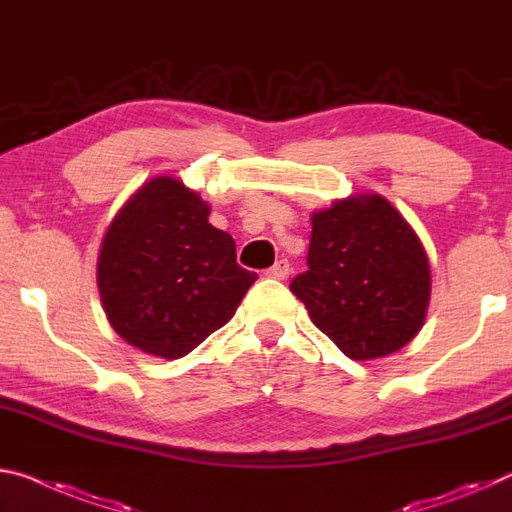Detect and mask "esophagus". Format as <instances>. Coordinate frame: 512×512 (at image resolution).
Listing matches in <instances>:
<instances>
[{
  "label": "esophagus",
  "instance_id": "1",
  "mask_svg": "<svg viewBox=\"0 0 512 512\" xmlns=\"http://www.w3.org/2000/svg\"><path fill=\"white\" fill-rule=\"evenodd\" d=\"M289 271H291V266H289L287 259H278V262H275L271 269L266 271V275H269V278H275V280H287Z\"/></svg>",
  "mask_w": 512,
  "mask_h": 512
}]
</instances>
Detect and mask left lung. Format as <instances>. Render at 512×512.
Returning a JSON list of instances; mask_svg holds the SVG:
<instances>
[{
	"instance_id": "obj_1",
	"label": "left lung",
	"mask_w": 512,
	"mask_h": 512,
	"mask_svg": "<svg viewBox=\"0 0 512 512\" xmlns=\"http://www.w3.org/2000/svg\"><path fill=\"white\" fill-rule=\"evenodd\" d=\"M289 289L351 360L399 351L424 326L431 269L417 234L383 196H351L312 216L307 271Z\"/></svg>"
}]
</instances>
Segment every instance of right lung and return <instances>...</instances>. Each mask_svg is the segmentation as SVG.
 Masks as SVG:
<instances>
[{
	"label": "right lung",
	"instance_id": "obj_1",
	"mask_svg": "<svg viewBox=\"0 0 512 512\" xmlns=\"http://www.w3.org/2000/svg\"><path fill=\"white\" fill-rule=\"evenodd\" d=\"M209 205L175 177H154L104 234L97 287L109 323L150 355L184 358L232 319L257 280Z\"/></svg>",
	"mask_w": 512,
	"mask_h": 512
}]
</instances>
